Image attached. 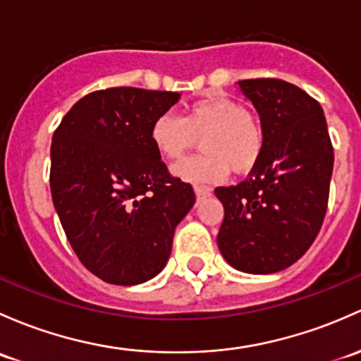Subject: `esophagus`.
Instances as JSON below:
<instances>
[{"label":"esophagus","instance_id":"esophagus-1","mask_svg":"<svg viewBox=\"0 0 361 361\" xmlns=\"http://www.w3.org/2000/svg\"><path fill=\"white\" fill-rule=\"evenodd\" d=\"M212 193V188L211 187H202V185H197L195 187V195L197 199H204V197H209Z\"/></svg>","mask_w":361,"mask_h":361}]
</instances>
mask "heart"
I'll list each match as a JSON object with an SVG mask.
<instances>
[{
	"label": "heart",
	"mask_w": 361,
	"mask_h": 361,
	"mask_svg": "<svg viewBox=\"0 0 361 361\" xmlns=\"http://www.w3.org/2000/svg\"><path fill=\"white\" fill-rule=\"evenodd\" d=\"M200 137V154L183 159L173 168L174 176L188 183H212L228 169L237 174L256 168L264 149V130L259 117L237 100L209 94L187 105L183 116L161 114L150 128L155 150L176 161Z\"/></svg>",
	"instance_id": "1"
}]
</instances>
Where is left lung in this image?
<instances>
[{"label":"left lung","instance_id":"8db88e82","mask_svg":"<svg viewBox=\"0 0 361 361\" xmlns=\"http://www.w3.org/2000/svg\"><path fill=\"white\" fill-rule=\"evenodd\" d=\"M264 130L259 162L235 187H218L225 207L218 247L235 270L267 275L294 264L324 223L334 149L324 111L282 79H245Z\"/></svg>","mask_w":361,"mask_h":361}]
</instances>
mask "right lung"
Instances as JSON below:
<instances>
[{"instance_id": "right-lung-1", "label": "right lung", "mask_w": 361, "mask_h": 361, "mask_svg": "<svg viewBox=\"0 0 361 361\" xmlns=\"http://www.w3.org/2000/svg\"><path fill=\"white\" fill-rule=\"evenodd\" d=\"M178 100L173 91H93L53 133V206L79 261L107 283L161 273L195 204L192 185L171 176L150 140L154 121Z\"/></svg>"}]
</instances>
